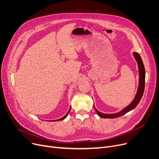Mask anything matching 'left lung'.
Returning a JSON list of instances; mask_svg holds the SVG:
<instances>
[{"label": "left lung", "instance_id": "1", "mask_svg": "<svg viewBox=\"0 0 159 159\" xmlns=\"http://www.w3.org/2000/svg\"><path fill=\"white\" fill-rule=\"evenodd\" d=\"M133 56H134L135 61L137 62L138 66H139V85L137 93L136 94V96L133 100V102L126 108L121 111L119 113H115V114H105L99 112L96 108L95 107V110L97 111L98 116H101L102 118L105 119H114V118H117L119 116H122L126 113L130 111L131 110H133L134 108L137 106V104L139 103L140 101L142 98V97L143 95L144 91V87H145V69H144V66L143 64V61H142V58L139 53H133Z\"/></svg>", "mask_w": 159, "mask_h": 159}]
</instances>
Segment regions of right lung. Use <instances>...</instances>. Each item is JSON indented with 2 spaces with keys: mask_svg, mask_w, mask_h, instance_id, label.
<instances>
[{
  "mask_svg": "<svg viewBox=\"0 0 159 159\" xmlns=\"http://www.w3.org/2000/svg\"><path fill=\"white\" fill-rule=\"evenodd\" d=\"M70 110H71V108H70V110H69V111H68V113H66V115H65V116H63V117H62V118H61V119H58V120H53V121H58V120H64V119H65V118H66V116H67V115H68V113H69V112H70Z\"/></svg>",
  "mask_w": 159,
  "mask_h": 159,
  "instance_id": "right-lung-1",
  "label": "right lung"
}]
</instances>
